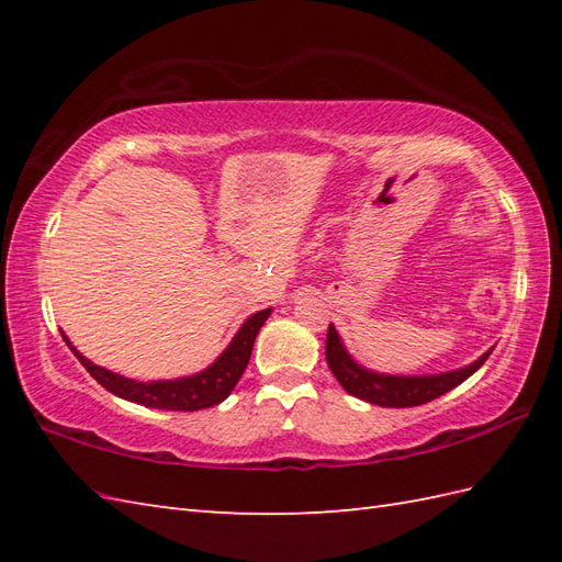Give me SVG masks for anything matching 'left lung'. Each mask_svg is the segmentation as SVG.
<instances>
[{
    "label": "left lung",
    "mask_w": 562,
    "mask_h": 562,
    "mask_svg": "<svg viewBox=\"0 0 562 562\" xmlns=\"http://www.w3.org/2000/svg\"><path fill=\"white\" fill-rule=\"evenodd\" d=\"M491 352L493 348L487 350L481 360H475L473 364L463 369H457V372L432 376H386L367 372L360 364H355L350 360V355L345 352L333 324L328 326L326 336V362L333 376L338 379V384L348 393H352V396L374 405H384V408H413V405H423L445 396L447 391L463 384L475 369H481V364L491 357Z\"/></svg>",
    "instance_id": "8db88e82"
}]
</instances>
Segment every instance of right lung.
<instances>
[{"label":"right lung","instance_id":"add662e5","mask_svg":"<svg viewBox=\"0 0 562 562\" xmlns=\"http://www.w3.org/2000/svg\"><path fill=\"white\" fill-rule=\"evenodd\" d=\"M270 316V308H262V312L250 316L241 330L236 333V338L232 340L229 348H226L220 360L212 367H207L205 372H200L195 376H186V379H176V381H149V384H142V381L125 379L121 374H113L109 369L97 367L89 362L87 357L71 348L69 340V350L75 352L77 360L83 364V369L99 381V384L121 396L125 401H133L139 405H149V408H161V411H202L210 408V405L222 403L234 386L241 379L244 369L248 367L250 352H254V342L260 326L266 324V318Z\"/></svg>","mask_w":562,"mask_h":562}]
</instances>
